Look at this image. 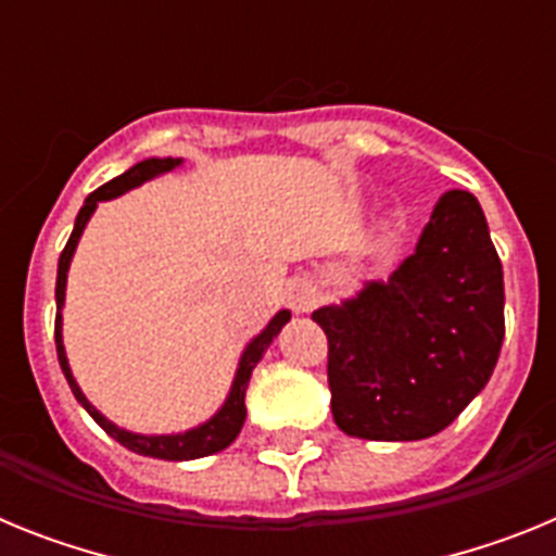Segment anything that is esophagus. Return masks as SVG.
Segmentation results:
<instances>
[{"instance_id": "esophagus-1", "label": "esophagus", "mask_w": 556, "mask_h": 556, "mask_svg": "<svg viewBox=\"0 0 556 556\" xmlns=\"http://www.w3.org/2000/svg\"><path fill=\"white\" fill-rule=\"evenodd\" d=\"M317 298H320V294H317V289H314L308 281H294L287 292V301L294 314L312 312V308L317 306Z\"/></svg>"}]
</instances>
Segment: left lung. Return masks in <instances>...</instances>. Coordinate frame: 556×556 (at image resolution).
<instances>
[{
    "label": "left lung",
    "mask_w": 556,
    "mask_h": 556,
    "mask_svg": "<svg viewBox=\"0 0 556 556\" xmlns=\"http://www.w3.org/2000/svg\"><path fill=\"white\" fill-rule=\"evenodd\" d=\"M312 320L328 337L333 424L348 437L412 443L454 424L504 342V269L479 200L445 191L387 281Z\"/></svg>",
    "instance_id": "obj_1"
}]
</instances>
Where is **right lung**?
I'll return each instance as SVG.
<instances>
[{"label": "right lung", "mask_w": 556, "mask_h": 556, "mask_svg": "<svg viewBox=\"0 0 556 556\" xmlns=\"http://www.w3.org/2000/svg\"><path fill=\"white\" fill-rule=\"evenodd\" d=\"M184 164V159H144L139 161L136 166H130L127 172H122L119 178L108 180L105 186H100L97 191H91L83 203L80 214L75 219V230L68 236L66 248H63L61 258H58V283H55V303H58V317H55V345H58V362H61V370L66 376L68 387L75 392V397L80 401L83 409L88 415L94 417L97 424L105 429V434H111L116 443L125 445L127 451H136L141 456H152V459H169V462H186V459H200V456H211L217 454V451L228 448L233 443L239 431L244 426V417H248V406H244V392H248L250 376H253V367L262 362L264 351L273 345V339L281 333V328L292 320V312L289 308H281V312L275 314L273 320L267 323L262 333H255L250 339L248 345H244L242 356H239V365H236V376L233 384H230L228 397H225V404L219 406L214 415L205 420V424L194 426L189 431H178V434H136V431L119 429L116 424H111L100 409H97L86 395H83L80 384L72 376V367H68L66 358V348H63V303H66V275L68 267H72V258H75L77 242H80L83 230H86L88 219L97 211V205L105 203V200L119 198L125 191L136 189V186L147 184V180L159 178V175H166V172L178 169Z\"/></svg>", "instance_id": "obj_1"}]
</instances>
